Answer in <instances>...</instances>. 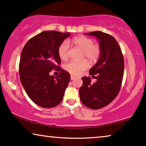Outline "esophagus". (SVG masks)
<instances>
[{
    "label": "esophagus",
    "instance_id": "esophagus-1",
    "mask_svg": "<svg viewBox=\"0 0 146 146\" xmlns=\"http://www.w3.org/2000/svg\"><path fill=\"white\" fill-rule=\"evenodd\" d=\"M70 78H71L72 80H74L76 78V77L74 76H72V75H71L70 76Z\"/></svg>",
    "mask_w": 146,
    "mask_h": 146
}]
</instances>
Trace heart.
Wrapping results in <instances>:
<instances>
[{"instance_id": "1", "label": "heart", "mask_w": 146, "mask_h": 146, "mask_svg": "<svg viewBox=\"0 0 146 146\" xmlns=\"http://www.w3.org/2000/svg\"><path fill=\"white\" fill-rule=\"evenodd\" d=\"M73 43L83 50L82 58H86L91 63L98 61L100 56V46L98 44H94L93 40L84 36H78L74 38ZM70 46L68 42L65 40L61 43L58 48V55L63 60L68 58ZM89 66V62L87 60L84 59L81 61H70L64 66V68L73 75H80L83 71Z\"/></svg>"}]
</instances>
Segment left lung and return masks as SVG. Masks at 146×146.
<instances>
[{
    "instance_id": "left-lung-1",
    "label": "left lung",
    "mask_w": 146,
    "mask_h": 146,
    "mask_svg": "<svg viewBox=\"0 0 146 146\" xmlns=\"http://www.w3.org/2000/svg\"><path fill=\"white\" fill-rule=\"evenodd\" d=\"M99 41L101 54L98 60L89 71L91 77H82L79 94L84 105L93 110L106 106L118 94L122 82L124 61L121 48L114 38L101 31L91 32Z\"/></svg>"
}]
</instances>
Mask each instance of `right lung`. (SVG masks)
<instances>
[{"instance_id": "obj_1", "label": "right lung", "mask_w": 146, "mask_h": 146, "mask_svg": "<svg viewBox=\"0 0 146 146\" xmlns=\"http://www.w3.org/2000/svg\"><path fill=\"white\" fill-rule=\"evenodd\" d=\"M70 33L44 31L29 40L21 52L20 79L31 100L39 106L50 108L62 100L70 81V75L58 64L61 63L58 48ZM60 72L58 77L49 75L52 69Z\"/></svg>"}]
</instances>
